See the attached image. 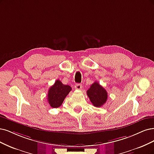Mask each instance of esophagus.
Instances as JSON below:
<instances>
[{"label":"esophagus","instance_id":"1","mask_svg":"<svg viewBox=\"0 0 154 154\" xmlns=\"http://www.w3.org/2000/svg\"><path fill=\"white\" fill-rule=\"evenodd\" d=\"M75 87L76 90H80L82 88V85L80 83H76L75 84Z\"/></svg>","mask_w":154,"mask_h":154}]
</instances>
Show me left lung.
Instances as JSON below:
<instances>
[{
    "label": "left lung",
    "instance_id": "left-lung-1",
    "mask_svg": "<svg viewBox=\"0 0 154 154\" xmlns=\"http://www.w3.org/2000/svg\"><path fill=\"white\" fill-rule=\"evenodd\" d=\"M87 94L92 104L95 107H100L108 99L106 91L100 84L95 82L87 91Z\"/></svg>",
    "mask_w": 154,
    "mask_h": 154
}]
</instances>
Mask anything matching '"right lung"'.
I'll return each instance as SVG.
<instances>
[{
	"instance_id": "add662e5",
	"label": "right lung",
	"mask_w": 154,
	"mask_h": 154,
	"mask_svg": "<svg viewBox=\"0 0 154 154\" xmlns=\"http://www.w3.org/2000/svg\"><path fill=\"white\" fill-rule=\"evenodd\" d=\"M71 87L67 85H63L59 79L55 81L48 92V102L51 108H57L62 105L63 100L71 91Z\"/></svg>"
}]
</instances>
